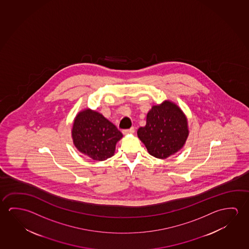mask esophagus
<instances>
[{
    "mask_svg": "<svg viewBox=\"0 0 249 249\" xmlns=\"http://www.w3.org/2000/svg\"><path fill=\"white\" fill-rule=\"evenodd\" d=\"M135 128L134 127H131L130 129H126V130H123V133L124 134H132V133H134Z\"/></svg>",
    "mask_w": 249,
    "mask_h": 249,
    "instance_id": "1",
    "label": "esophagus"
}]
</instances>
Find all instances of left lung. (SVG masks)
Masks as SVG:
<instances>
[{"label":"left lung","instance_id":"left-lung-1","mask_svg":"<svg viewBox=\"0 0 249 249\" xmlns=\"http://www.w3.org/2000/svg\"><path fill=\"white\" fill-rule=\"evenodd\" d=\"M187 124L180 108L165 101L148 112L146 125L138 129V138L151 156L167 158L183 146L189 134Z\"/></svg>","mask_w":249,"mask_h":249}]
</instances>
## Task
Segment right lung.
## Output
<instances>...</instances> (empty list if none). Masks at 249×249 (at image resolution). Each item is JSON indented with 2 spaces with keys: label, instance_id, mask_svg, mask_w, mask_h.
Here are the masks:
<instances>
[{
  "label": "right lung",
  "instance_id": "right-lung-1",
  "mask_svg": "<svg viewBox=\"0 0 249 249\" xmlns=\"http://www.w3.org/2000/svg\"><path fill=\"white\" fill-rule=\"evenodd\" d=\"M71 135L76 148L96 161H104L113 156L116 143L123 137L112 123L91 110L79 112Z\"/></svg>",
  "mask_w": 249,
  "mask_h": 249
}]
</instances>
